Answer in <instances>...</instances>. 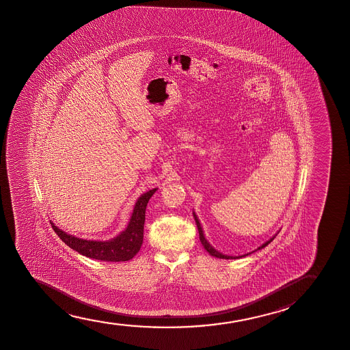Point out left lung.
Returning <instances> with one entry per match:
<instances>
[{"instance_id":"8db88e82","label":"left lung","mask_w":350,"mask_h":350,"mask_svg":"<svg viewBox=\"0 0 350 350\" xmlns=\"http://www.w3.org/2000/svg\"><path fill=\"white\" fill-rule=\"evenodd\" d=\"M193 217H195V221H196V225L197 228H198V233H200V240H201L202 245H203V247L209 252V254H211V256H214V257H217V258H224V259H230V258H239V257H245V256H247V254H244V256H239V257H232V256H226V254H222L219 252V251H216L213 246H211L208 241H206V238H204V235H203V230H202L201 224H200V221H198V219H197L196 214L193 213ZM273 238L275 237H273L271 239L268 240L267 243H264L262 246H259L258 250L263 249V247H265L267 245L270 244L271 241H273Z\"/></svg>"}]
</instances>
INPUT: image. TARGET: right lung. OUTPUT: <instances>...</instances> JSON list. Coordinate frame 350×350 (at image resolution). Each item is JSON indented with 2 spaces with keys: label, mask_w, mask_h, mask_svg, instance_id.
<instances>
[{
  "label": "right lung",
  "mask_w": 350,
  "mask_h": 350,
  "mask_svg": "<svg viewBox=\"0 0 350 350\" xmlns=\"http://www.w3.org/2000/svg\"><path fill=\"white\" fill-rule=\"evenodd\" d=\"M155 191L157 189L149 190L139 197L135 204L134 211L126 230L122 232L118 237H116L115 239L109 241L80 239L74 235L67 234L51 222L53 230L62 239L64 244H67L70 249L75 250L82 256L105 262L129 260L141 249V245L144 241L146 208L148 204L149 198L153 196Z\"/></svg>",
  "instance_id": "add662e5"
}]
</instances>
